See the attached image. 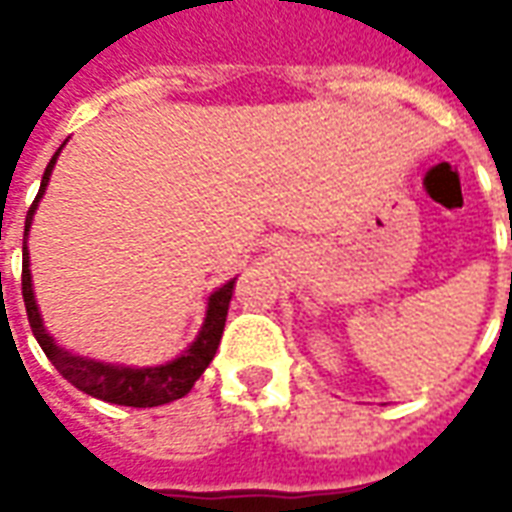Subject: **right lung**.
Segmentation results:
<instances>
[{"label":"right lung","mask_w":512,"mask_h":512,"mask_svg":"<svg viewBox=\"0 0 512 512\" xmlns=\"http://www.w3.org/2000/svg\"><path fill=\"white\" fill-rule=\"evenodd\" d=\"M62 150V147H60ZM60 150L51 156L49 167L43 172L40 180V191L35 202L29 205L27 222H24V235L29 233V224L38 208V200L43 197V191L49 186V175L54 169V161L60 156ZM235 279H230L227 285L211 293L208 299V312H205V323L202 332L197 334V340L189 345V351H183L178 359H172L169 365L158 367H115L95 362V359H84V356H73L68 351H62L60 345H54L43 321H40L38 304L32 296V274H29V252L27 241H24V266H21V296H24V307H27L29 326L35 340L43 348V354L49 356L51 365L60 370L62 378H68L76 389H82L87 395L106 400V403H117V406H134V408H153L164 406L169 400L189 395V389L194 381L202 376V370L211 365V359L216 356L219 340H222L224 321H227V307L233 299Z\"/></svg>","instance_id":"obj_1"}]
</instances>
